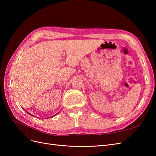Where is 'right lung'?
I'll use <instances>...</instances> for the list:
<instances>
[{"label":"right lung","mask_w":156,"mask_h":156,"mask_svg":"<svg viewBox=\"0 0 156 156\" xmlns=\"http://www.w3.org/2000/svg\"><path fill=\"white\" fill-rule=\"evenodd\" d=\"M26 112H27V113H28V114H29V115H32V114H30V113H29V112H27V111H26ZM55 115H54V116H51V117H50V118H52V117H53V116H55Z\"/></svg>","instance_id":"obj_1"}]
</instances>
